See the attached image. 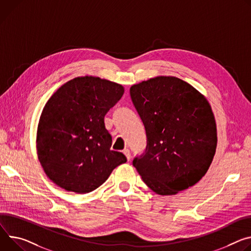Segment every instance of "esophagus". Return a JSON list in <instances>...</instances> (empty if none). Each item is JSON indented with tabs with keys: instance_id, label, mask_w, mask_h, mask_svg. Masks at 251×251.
<instances>
[{
	"instance_id": "34e87169",
	"label": "esophagus",
	"mask_w": 251,
	"mask_h": 251,
	"mask_svg": "<svg viewBox=\"0 0 251 251\" xmlns=\"http://www.w3.org/2000/svg\"><path fill=\"white\" fill-rule=\"evenodd\" d=\"M123 153H124V155L126 156V158H127V160L129 161L130 160V158H131V154H130V150L128 149V148H125L124 150H123Z\"/></svg>"
}]
</instances>
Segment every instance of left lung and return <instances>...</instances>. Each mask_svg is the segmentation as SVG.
I'll return each mask as SVG.
<instances>
[{
    "label": "left lung",
    "instance_id": "left-lung-1",
    "mask_svg": "<svg viewBox=\"0 0 251 251\" xmlns=\"http://www.w3.org/2000/svg\"><path fill=\"white\" fill-rule=\"evenodd\" d=\"M147 145L133 166L155 193L173 195L207 172L217 145L216 123L205 97L176 77L160 76L130 88Z\"/></svg>",
    "mask_w": 251,
    "mask_h": 251
}]
</instances>
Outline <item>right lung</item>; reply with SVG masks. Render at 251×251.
Here are the masks:
<instances>
[{"label":"right lung","instance_id":"obj_1","mask_svg":"<svg viewBox=\"0 0 251 251\" xmlns=\"http://www.w3.org/2000/svg\"><path fill=\"white\" fill-rule=\"evenodd\" d=\"M124 88L98 77H78L61 86L45 105L37 130V153L47 176L67 191L88 193L125 163L111 150L104 117Z\"/></svg>","mask_w":251,"mask_h":251}]
</instances>
